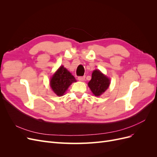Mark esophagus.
I'll list each match as a JSON object with an SVG mask.
<instances>
[{"mask_svg": "<svg viewBox=\"0 0 157 157\" xmlns=\"http://www.w3.org/2000/svg\"><path fill=\"white\" fill-rule=\"evenodd\" d=\"M78 80H79V81H84V80H85V77L84 76H83V77H78Z\"/></svg>", "mask_w": 157, "mask_h": 157, "instance_id": "1", "label": "esophagus"}]
</instances>
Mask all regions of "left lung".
I'll return each mask as SVG.
<instances>
[{"mask_svg":"<svg viewBox=\"0 0 157 157\" xmlns=\"http://www.w3.org/2000/svg\"><path fill=\"white\" fill-rule=\"evenodd\" d=\"M110 83V79L107 76L103 75L99 70L96 69L93 71L92 79L88 85L94 95L99 96L106 91Z\"/></svg>","mask_w":157,"mask_h":157,"instance_id":"obj_1","label":"left lung"}]
</instances>
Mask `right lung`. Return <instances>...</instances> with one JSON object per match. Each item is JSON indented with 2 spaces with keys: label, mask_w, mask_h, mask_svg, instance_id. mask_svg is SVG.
<instances>
[{
  "label": "right lung",
  "mask_w": 157,
  "mask_h": 157,
  "mask_svg": "<svg viewBox=\"0 0 157 157\" xmlns=\"http://www.w3.org/2000/svg\"><path fill=\"white\" fill-rule=\"evenodd\" d=\"M75 82H77L75 78L62 65L52 77L50 85L57 96H62L70 85Z\"/></svg>",
  "instance_id": "right-lung-1"
}]
</instances>
